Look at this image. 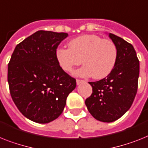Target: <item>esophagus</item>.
Here are the masks:
<instances>
[{"instance_id":"34e87169","label":"esophagus","mask_w":148,"mask_h":148,"mask_svg":"<svg viewBox=\"0 0 148 148\" xmlns=\"http://www.w3.org/2000/svg\"><path fill=\"white\" fill-rule=\"evenodd\" d=\"M84 80H77V85H79V84H82V83H84Z\"/></svg>"}]
</instances>
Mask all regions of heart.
I'll return each instance as SVG.
<instances>
[{"label":"heart","instance_id":"b5f03b06","mask_svg":"<svg viewBox=\"0 0 148 148\" xmlns=\"http://www.w3.org/2000/svg\"><path fill=\"white\" fill-rule=\"evenodd\" d=\"M56 56L64 71L71 72L82 63L84 67L74 72L80 77L96 80L106 77L114 69L117 59V49L110 40L102 39L95 34H86L72 39L68 49L58 48Z\"/></svg>","mask_w":148,"mask_h":148}]
</instances>
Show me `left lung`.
<instances>
[{"label": "left lung", "instance_id": "8db88e82", "mask_svg": "<svg viewBox=\"0 0 148 148\" xmlns=\"http://www.w3.org/2000/svg\"><path fill=\"white\" fill-rule=\"evenodd\" d=\"M108 37L117 49L116 64L105 78L89 82L92 93L85 101L92 116L104 123L118 120L130 108L139 77V61L133 46L110 33Z\"/></svg>", "mask_w": 148, "mask_h": 148}]
</instances>
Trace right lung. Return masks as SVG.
Masks as SVG:
<instances>
[{
    "label": "right lung",
    "instance_id": "add662e5",
    "mask_svg": "<svg viewBox=\"0 0 148 148\" xmlns=\"http://www.w3.org/2000/svg\"><path fill=\"white\" fill-rule=\"evenodd\" d=\"M67 33L38 31L18 43L8 64L9 88L25 117L48 123L62 113L76 80L59 65L56 52Z\"/></svg>",
    "mask_w": 148,
    "mask_h": 148
}]
</instances>
